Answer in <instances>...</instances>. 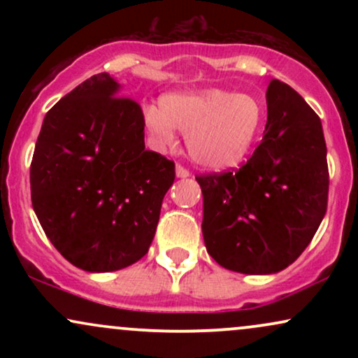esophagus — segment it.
I'll return each mask as SVG.
<instances>
[{
    "mask_svg": "<svg viewBox=\"0 0 358 358\" xmlns=\"http://www.w3.org/2000/svg\"><path fill=\"white\" fill-rule=\"evenodd\" d=\"M176 176H178V178H187V176H190V171H188L183 165H176Z\"/></svg>",
    "mask_w": 358,
    "mask_h": 358,
    "instance_id": "1",
    "label": "esophagus"
}]
</instances>
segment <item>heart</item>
Listing matches in <instances>:
<instances>
[{"mask_svg":"<svg viewBox=\"0 0 358 358\" xmlns=\"http://www.w3.org/2000/svg\"><path fill=\"white\" fill-rule=\"evenodd\" d=\"M143 122L162 148L176 145V129L187 134L188 153L212 170L237 166L256 145L264 122V108L250 94L225 89L176 92L146 106Z\"/></svg>","mask_w":358,"mask_h":358,"instance_id":"heart-1","label":"heart"}]
</instances>
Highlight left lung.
I'll return each mask as SVG.
<instances>
[{"mask_svg":"<svg viewBox=\"0 0 358 358\" xmlns=\"http://www.w3.org/2000/svg\"><path fill=\"white\" fill-rule=\"evenodd\" d=\"M264 136L239 170L195 176L207 252L225 269L271 274L293 264L322 224L328 163L322 121L285 82L266 92Z\"/></svg>","mask_w":358,"mask_h":358,"instance_id":"left-lung-1","label":"left lung"}]
</instances>
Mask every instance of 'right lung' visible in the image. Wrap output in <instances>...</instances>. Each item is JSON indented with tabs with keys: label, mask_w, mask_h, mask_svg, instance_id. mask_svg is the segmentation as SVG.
<instances>
[{
	"label": "right lung",
	"mask_w": 358,
	"mask_h": 358,
	"mask_svg": "<svg viewBox=\"0 0 358 358\" xmlns=\"http://www.w3.org/2000/svg\"><path fill=\"white\" fill-rule=\"evenodd\" d=\"M92 76L43 119L30 166L43 232L76 268L109 273L139 261L153 242L175 163L145 150L143 109Z\"/></svg>",
	"instance_id": "obj_1"
}]
</instances>
